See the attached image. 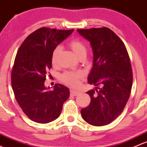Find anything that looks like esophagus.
<instances>
[{
	"label": "esophagus",
	"mask_w": 147,
	"mask_h": 147,
	"mask_svg": "<svg viewBox=\"0 0 147 147\" xmlns=\"http://www.w3.org/2000/svg\"><path fill=\"white\" fill-rule=\"evenodd\" d=\"M70 93H71V96H78V95L80 93V92L78 91V90H74V89H71Z\"/></svg>",
	"instance_id": "34e87169"
}]
</instances>
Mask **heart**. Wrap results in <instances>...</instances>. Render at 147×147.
Returning <instances> with one entry per match:
<instances>
[{
	"instance_id": "b5f03b06",
	"label": "heart",
	"mask_w": 147,
	"mask_h": 147,
	"mask_svg": "<svg viewBox=\"0 0 147 147\" xmlns=\"http://www.w3.org/2000/svg\"><path fill=\"white\" fill-rule=\"evenodd\" d=\"M69 45L76 57H78L81 54H84V53L86 54V47L80 40H71V42H69ZM60 51H61V47L60 46H57L54 48L52 52V55H51V62L52 63L56 62ZM81 77H82V74L79 72H66L61 75V80L62 82L66 85L76 87L78 85V80Z\"/></svg>"
}]
</instances>
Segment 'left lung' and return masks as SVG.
I'll return each mask as SVG.
<instances>
[{
  "label": "left lung",
  "mask_w": 147,
  "mask_h": 147,
  "mask_svg": "<svg viewBox=\"0 0 147 147\" xmlns=\"http://www.w3.org/2000/svg\"><path fill=\"white\" fill-rule=\"evenodd\" d=\"M77 32L91 46L93 67L88 82L96 86L86 92L90 102L81 109V115L93 126L108 125L121 114L131 93L133 77L127 51L118 36L107 28Z\"/></svg>",
  "instance_id": "8db88e82"
}]
</instances>
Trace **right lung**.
<instances>
[{"label":"right lung","instance_id":"1","mask_svg":"<svg viewBox=\"0 0 147 147\" xmlns=\"http://www.w3.org/2000/svg\"><path fill=\"white\" fill-rule=\"evenodd\" d=\"M73 30L42 28L33 32L18 49L11 74L15 97L31 120L46 124L59 117L69 89L56 84L54 90L45 87L47 71L51 68L54 48L67 38Z\"/></svg>","mask_w":147,"mask_h":147}]
</instances>
